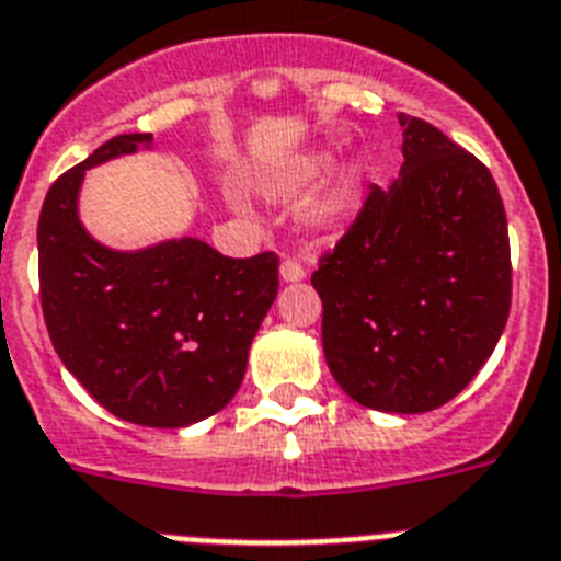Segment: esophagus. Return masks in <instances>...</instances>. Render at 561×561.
I'll use <instances>...</instances> for the list:
<instances>
[{"label":"esophagus","mask_w":561,"mask_h":561,"mask_svg":"<svg viewBox=\"0 0 561 561\" xmlns=\"http://www.w3.org/2000/svg\"><path fill=\"white\" fill-rule=\"evenodd\" d=\"M304 277L306 272L298 261L286 257V261L280 263V280H286V284H298V280H304Z\"/></svg>","instance_id":"obj_1"}]
</instances>
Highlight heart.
I'll return each instance as SVG.
<instances>
[{
    "instance_id": "b5f03b06",
    "label": "heart",
    "mask_w": 561,
    "mask_h": 561,
    "mask_svg": "<svg viewBox=\"0 0 561 561\" xmlns=\"http://www.w3.org/2000/svg\"><path fill=\"white\" fill-rule=\"evenodd\" d=\"M334 165L332 150H309L304 156L291 158L286 170L280 172V184L284 186H312L323 181L329 174L327 184L320 186L318 198L309 207V224L318 232H334L360 209L363 198H366L368 186V170L360 161H343Z\"/></svg>"
}]
</instances>
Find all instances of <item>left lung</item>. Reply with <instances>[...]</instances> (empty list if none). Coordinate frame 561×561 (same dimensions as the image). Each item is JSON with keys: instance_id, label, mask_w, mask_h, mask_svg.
Here are the masks:
<instances>
[{"instance_id": "obj_1", "label": "left lung", "mask_w": 561, "mask_h": 561, "mask_svg": "<svg viewBox=\"0 0 561 561\" xmlns=\"http://www.w3.org/2000/svg\"><path fill=\"white\" fill-rule=\"evenodd\" d=\"M403 167L371 186L320 261L323 354L354 403L389 414L445 405L485 366L511 312L508 221L471 152L400 113Z\"/></svg>"}]
</instances>
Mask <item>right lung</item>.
Masks as SVG:
<instances>
[{
  "mask_svg": "<svg viewBox=\"0 0 561 561\" xmlns=\"http://www.w3.org/2000/svg\"><path fill=\"white\" fill-rule=\"evenodd\" d=\"M150 133L110 138L47 190L39 295L65 368L110 414L184 428L234 397L277 295V257H227L198 238L144 249L95 241L79 218L84 172L150 150Z\"/></svg>",
  "mask_w": 561,
  "mask_h": 561,
  "instance_id": "obj_1",
  "label": "right lung"
}]
</instances>
